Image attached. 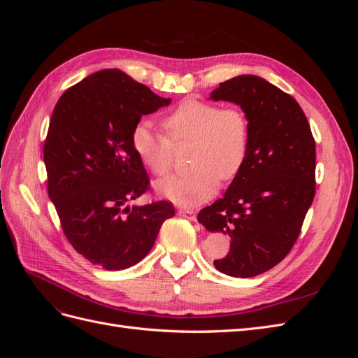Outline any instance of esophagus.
<instances>
[{"label":"esophagus","mask_w":358,"mask_h":358,"mask_svg":"<svg viewBox=\"0 0 358 358\" xmlns=\"http://www.w3.org/2000/svg\"><path fill=\"white\" fill-rule=\"evenodd\" d=\"M180 216H183V218H187V220H189V221H196V212H194L192 209H179V212H178Z\"/></svg>","instance_id":"34e87169"}]
</instances>
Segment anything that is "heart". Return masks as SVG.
Listing matches in <instances>:
<instances>
[{
    "label": "heart",
    "instance_id": "obj_1",
    "mask_svg": "<svg viewBox=\"0 0 358 358\" xmlns=\"http://www.w3.org/2000/svg\"><path fill=\"white\" fill-rule=\"evenodd\" d=\"M164 127L170 138L155 131L148 121L134 127L131 143L138 159L155 175H166L173 162L169 140L194 142L191 164L196 169L158 180L155 191L162 199L192 208L213 196L220 179L230 180L239 175L249 149V124L242 110L187 99L166 116Z\"/></svg>",
    "mask_w": 358,
    "mask_h": 358
}]
</instances>
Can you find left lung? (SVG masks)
<instances>
[{
	"label": "left lung",
	"instance_id": "left-lung-1",
	"mask_svg": "<svg viewBox=\"0 0 358 358\" xmlns=\"http://www.w3.org/2000/svg\"><path fill=\"white\" fill-rule=\"evenodd\" d=\"M213 101L241 106L249 124L246 161L224 197L200 210L210 233L230 236L216 270L252 278L282 262L315 196V140L299 103L254 74L220 83Z\"/></svg>",
	"mask_w": 358,
	"mask_h": 358
}]
</instances>
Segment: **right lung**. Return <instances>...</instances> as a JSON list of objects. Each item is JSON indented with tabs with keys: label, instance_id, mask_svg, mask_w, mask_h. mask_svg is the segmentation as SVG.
<instances>
[{
	"label": "right lung",
	"instance_id": "right-lung-1",
	"mask_svg": "<svg viewBox=\"0 0 358 358\" xmlns=\"http://www.w3.org/2000/svg\"><path fill=\"white\" fill-rule=\"evenodd\" d=\"M171 103L117 69L96 71L61 95L43 149L49 199L80 255L107 270L137 264L152 249L169 201L128 206L149 178L131 143L134 127Z\"/></svg>",
	"mask_w": 358,
	"mask_h": 358
}]
</instances>
